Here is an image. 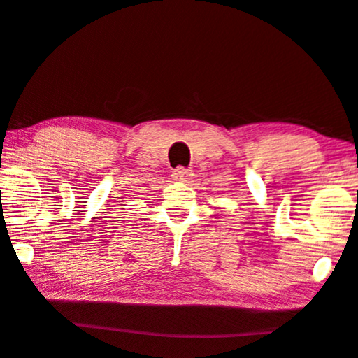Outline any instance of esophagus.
Returning <instances> with one entry per match:
<instances>
[{
	"instance_id": "1",
	"label": "esophagus",
	"mask_w": 358,
	"mask_h": 358,
	"mask_svg": "<svg viewBox=\"0 0 358 358\" xmlns=\"http://www.w3.org/2000/svg\"><path fill=\"white\" fill-rule=\"evenodd\" d=\"M171 176H173L175 180H178V182H187V180H189L193 176V170L187 169V166H176Z\"/></svg>"
}]
</instances>
